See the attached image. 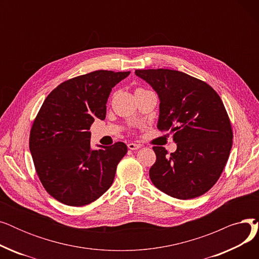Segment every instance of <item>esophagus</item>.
Listing matches in <instances>:
<instances>
[{"mask_svg": "<svg viewBox=\"0 0 259 259\" xmlns=\"http://www.w3.org/2000/svg\"><path fill=\"white\" fill-rule=\"evenodd\" d=\"M128 148L130 149V150H138V149L141 148V145L134 144V143H130V144H128Z\"/></svg>", "mask_w": 259, "mask_h": 259, "instance_id": "34e87169", "label": "esophagus"}]
</instances>
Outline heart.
Instances as JSON below:
<instances>
[{
	"instance_id": "obj_1",
	"label": "heart",
	"mask_w": 259,
	"mask_h": 259,
	"mask_svg": "<svg viewBox=\"0 0 259 259\" xmlns=\"http://www.w3.org/2000/svg\"><path fill=\"white\" fill-rule=\"evenodd\" d=\"M137 90H140V88H139V89H137Z\"/></svg>"
}]
</instances>
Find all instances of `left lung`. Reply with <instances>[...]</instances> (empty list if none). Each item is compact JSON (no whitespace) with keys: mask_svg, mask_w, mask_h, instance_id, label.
I'll list each match as a JSON object with an SVG mask.
<instances>
[{"mask_svg":"<svg viewBox=\"0 0 259 259\" xmlns=\"http://www.w3.org/2000/svg\"><path fill=\"white\" fill-rule=\"evenodd\" d=\"M159 98L157 128L169 131L175 152L153 147L149 175L164 193L191 199L208 192L227 164L233 132L222 99L205 81L171 69L135 70Z\"/></svg>","mask_w":259,"mask_h":259,"instance_id":"8db88e82","label":"left lung"}]
</instances>
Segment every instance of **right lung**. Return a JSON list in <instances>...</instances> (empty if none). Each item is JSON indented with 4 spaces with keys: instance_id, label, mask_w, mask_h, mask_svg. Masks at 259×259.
Returning <instances> with one entry per match:
<instances>
[{
    "instance_id": "right-lung-1",
    "label": "right lung",
    "mask_w": 259,
    "mask_h": 259,
    "mask_svg": "<svg viewBox=\"0 0 259 259\" xmlns=\"http://www.w3.org/2000/svg\"><path fill=\"white\" fill-rule=\"evenodd\" d=\"M130 74L98 70L68 79L53 89L33 121L29 149L46 191L67 206L81 207L111 187L127 146H90V127L105 119L112 88Z\"/></svg>"
}]
</instances>
